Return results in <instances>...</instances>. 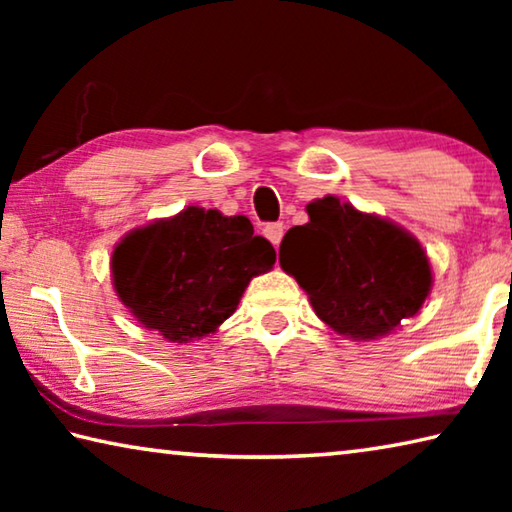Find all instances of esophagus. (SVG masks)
Segmentation results:
<instances>
[{
  "instance_id": "34e87169",
  "label": "esophagus",
  "mask_w": 512,
  "mask_h": 512,
  "mask_svg": "<svg viewBox=\"0 0 512 512\" xmlns=\"http://www.w3.org/2000/svg\"><path fill=\"white\" fill-rule=\"evenodd\" d=\"M264 235L273 246H280L282 235H284V225L282 223H268L264 228Z\"/></svg>"
}]
</instances>
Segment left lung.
<instances>
[{"mask_svg":"<svg viewBox=\"0 0 512 512\" xmlns=\"http://www.w3.org/2000/svg\"><path fill=\"white\" fill-rule=\"evenodd\" d=\"M307 214L309 223L284 235L280 266L307 291L323 323L370 341L418 314L433 277L411 232L336 196L309 203Z\"/></svg>","mask_w":512,"mask_h":512,"instance_id":"left-lung-1","label":"left lung"}]
</instances>
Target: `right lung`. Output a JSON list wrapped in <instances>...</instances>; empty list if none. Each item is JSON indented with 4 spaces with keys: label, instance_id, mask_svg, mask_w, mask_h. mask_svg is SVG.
Instances as JSON below:
<instances>
[{
    "label": "right lung",
    "instance_id": "obj_1",
    "mask_svg": "<svg viewBox=\"0 0 512 512\" xmlns=\"http://www.w3.org/2000/svg\"><path fill=\"white\" fill-rule=\"evenodd\" d=\"M246 216L189 205L137 228L112 250V284L146 329L171 343L216 332L248 282L271 271L275 250Z\"/></svg>",
    "mask_w": 512,
    "mask_h": 512
}]
</instances>
